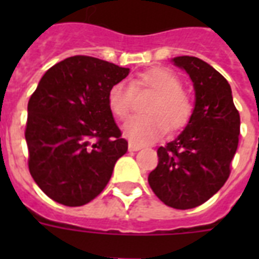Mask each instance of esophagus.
<instances>
[{
    "label": "esophagus",
    "instance_id": "esophagus-1",
    "mask_svg": "<svg viewBox=\"0 0 259 259\" xmlns=\"http://www.w3.org/2000/svg\"><path fill=\"white\" fill-rule=\"evenodd\" d=\"M127 148H129L130 152H137V150L141 149L142 145H140V144H136V142H133V141H129V145H127Z\"/></svg>",
    "mask_w": 259,
    "mask_h": 259
}]
</instances>
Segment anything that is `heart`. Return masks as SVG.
Here are the masks:
<instances>
[{"mask_svg":"<svg viewBox=\"0 0 259 259\" xmlns=\"http://www.w3.org/2000/svg\"><path fill=\"white\" fill-rule=\"evenodd\" d=\"M153 93L145 106V115L132 118L123 127L130 141L146 144L162 137L168 129L180 130L188 123L192 103L181 90V80L166 68H152L133 79L132 84L118 82L110 87L107 105L121 121L127 119L133 109L134 93Z\"/></svg>","mask_w":259,"mask_h":259,"instance_id":"obj_1","label":"heart"}]
</instances>
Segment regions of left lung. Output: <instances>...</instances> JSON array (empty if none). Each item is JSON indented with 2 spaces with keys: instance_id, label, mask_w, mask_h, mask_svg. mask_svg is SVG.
I'll list each match as a JSON object with an SVG mask.
<instances>
[{
  "instance_id": "obj_1",
  "label": "left lung",
  "mask_w": 259,
  "mask_h": 259,
  "mask_svg": "<svg viewBox=\"0 0 259 259\" xmlns=\"http://www.w3.org/2000/svg\"><path fill=\"white\" fill-rule=\"evenodd\" d=\"M172 62L192 80L195 106L184 130L157 149L158 164L148 181L164 204L188 209L208 200L229 179L241 118L229 82L213 67L193 56Z\"/></svg>"
}]
</instances>
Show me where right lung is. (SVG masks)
I'll use <instances>...</instances> for the list:
<instances>
[{"label": "right lung", "mask_w": 259, "mask_h": 259, "mask_svg": "<svg viewBox=\"0 0 259 259\" xmlns=\"http://www.w3.org/2000/svg\"><path fill=\"white\" fill-rule=\"evenodd\" d=\"M129 72L79 55L55 64L40 79L28 102V166L52 200L87 204L105 189L117 160L127 152L107 94Z\"/></svg>", "instance_id": "add662e5"}]
</instances>
